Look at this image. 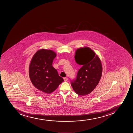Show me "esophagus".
Here are the masks:
<instances>
[{
  "label": "esophagus",
  "instance_id": "1",
  "mask_svg": "<svg viewBox=\"0 0 133 133\" xmlns=\"http://www.w3.org/2000/svg\"><path fill=\"white\" fill-rule=\"evenodd\" d=\"M68 79L67 77H64V81H65V82L68 81Z\"/></svg>",
  "mask_w": 133,
  "mask_h": 133
}]
</instances>
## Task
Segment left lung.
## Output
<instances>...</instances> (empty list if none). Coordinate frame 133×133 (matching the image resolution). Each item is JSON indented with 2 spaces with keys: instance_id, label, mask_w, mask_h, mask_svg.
Instances as JSON below:
<instances>
[{
  "instance_id": "left-lung-1",
  "label": "left lung",
  "mask_w": 133,
  "mask_h": 133,
  "mask_svg": "<svg viewBox=\"0 0 133 133\" xmlns=\"http://www.w3.org/2000/svg\"><path fill=\"white\" fill-rule=\"evenodd\" d=\"M75 58L77 63L82 66L78 71L76 78L71 81V85L77 94L87 95L94 90L101 77V61L97 55L87 47L77 49Z\"/></svg>"
}]
</instances>
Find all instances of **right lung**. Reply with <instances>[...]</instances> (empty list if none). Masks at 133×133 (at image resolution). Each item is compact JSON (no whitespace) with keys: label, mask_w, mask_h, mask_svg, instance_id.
<instances>
[{"label":"right lung","mask_w":133,"mask_h":133,"mask_svg":"<svg viewBox=\"0 0 133 133\" xmlns=\"http://www.w3.org/2000/svg\"><path fill=\"white\" fill-rule=\"evenodd\" d=\"M56 56L51 50L40 49L33 56L29 66V77L33 85L46 94L53 92L64 81L52 66Z\"/></svg>","instance_id":"obj_1"}]
</instances>
